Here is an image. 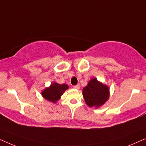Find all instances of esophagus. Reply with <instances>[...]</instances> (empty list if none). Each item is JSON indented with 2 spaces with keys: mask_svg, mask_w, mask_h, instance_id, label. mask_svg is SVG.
Instances as JSON below:
<instances>
[{
  "mask_svg": "<svg viewBox=\"0 0 146 146\" xmlns=\"http://www.w3.org/2000/svg\"><path fill=\"white\" fill-rule=\"evenodd\" d=\"M73 88H74V89H79V88H80V86H79V85H74L73 86Z\"/></svg>",
  "mask_w": 146,
  "mask_h": 146,
  "instance_id": "1",
  "label": "esophagus"
}]
</instances>
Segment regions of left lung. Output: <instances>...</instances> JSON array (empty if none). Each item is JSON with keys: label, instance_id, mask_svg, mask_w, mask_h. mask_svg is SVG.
I'll list each match as a JSON object with an SVG mask.
<instances>
[{"label": "left lung", "instance_id": "1", "mask_svg": "<svg viewBox=\"0 0 146 146\" xmlns=\"http://www.w3.org/2000/svg\"><path fill=\"white\" fill-rule=\"evenodd\" d=\"M83 95L85 102L90 107H98L109 98V89L105 85L96 79H92L83 89Z\"/></svg>", "mask_w": 146, "mask_h": 146}]
</instances>
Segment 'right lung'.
Returning <instances> with one entry per match:
<instances>
[{
  "label": "right lung",
  "mask_w": 146,
  "mask_h": 146,
  "mask_svg": "<svg viewBox=\"0 0 146 146\" xmlns=\"http://www.w3.org/2000/svg\"><path fill=\"white\" fill-rule=\"evenodd\" d=\"M68 89V85L66 84H58L57 83H52L49 88H46L42 94L43 97L46 100H50L52 102H55L59 99L61 94L64 93L65 90Z\"/></svg>",
  "instance_id": "right-lung-1"
}]
</instances>
